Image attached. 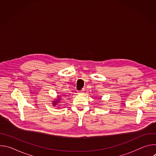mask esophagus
Masks as SVG:
<instances>
[{
    "label": "esophagus",
    "instance_id": "34e87169",
    "mask_svg": "<svg viewBox=\"0 0 156 156\" xmlns=\"http://www.w3.org/2000/svg\"><path fill=\"white\" fill-rule=\"evenodd\" d=\"M83 92V90H81V91H79V93H82Z\"/></svg>",
    "mask_w": 156,
    "mask_h": 156
}]
</instances>
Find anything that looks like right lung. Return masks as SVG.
<instances>
[{
  "mask_svg": "<svg viewBox=\"0 0 156 156\" xmlns=\"http://www.w3.org/2000/svg\"><path fill=\"white\" fill-rule=\"evenodd\" d=\"M60 97H58V99H56L55 101H53V102H52L53 105H54V106H55L58 103H59V102H60Z\"/></svg>",
  "mask_w": 156,
  "mask_h": 156,
  "instance_id": "obj_1",
  "label": "right lung"
}]
</instances>
